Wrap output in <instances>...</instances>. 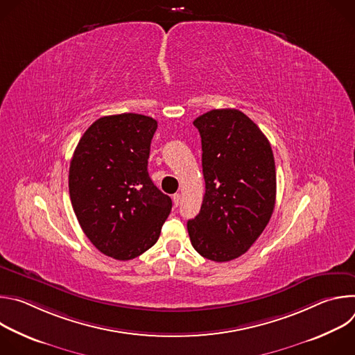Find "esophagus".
I'll return each instance as SVG.
<instances>
[{
  "label": "esophagus",
  "mask_w": 355,
  "mask_h": 355,
  "mask_svg": "<svg viewBox=\"0 0 355 355\" xmlns=\"http://www.w3.org/2000/svg\"><path fill=\"white\" fill-rule=\"evenodd\" d=\"M173 202H174L175 207H178L181 204V195L180 193H174L173 195Z\"/></svg>",
  "instance_id": "obj_1"
}]
</instances>
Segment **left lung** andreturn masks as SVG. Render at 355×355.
I'll use <instances>...</instances> for the list:
<instances>
[{
	"instance_id": "1",
	"label": "left lung",
	"mask_w": 355,
	"mask_h": 355,
	"mask_svg": "<svg viewBox=\"0 0 355 355\" xmlns=\"http://www.w3.org/2000/svg\"><path fill=\"white\" fill-rule=\"evenodd\" d=\"M193 125L202 141L205 195L187 229L202 257L225 263L244 254L271 219L277 195L272 148L239 110H212Z\"/></svg>"
}]
</instances>
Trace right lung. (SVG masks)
Instances as JSON below:
<instances>
[{
  "label": "right lung",
  "mask_w": 355,
  "mask_h": 355,
  "mask_svg": "<svg viewBox=\"0 0 355 355\" xmlns=\"http://www.w3.org/2000/svg\"><path fill=\"white\" fill-rule=\"evenodd\" d=\"M157 121L139 114L103 116L80 139L69 170L74 214L105 256L132 260L159 240L171 198L148 177Z\"/></svg>",
  "instance_id": "obj_1"
}]
</instances>
